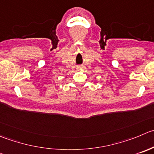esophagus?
<instances>
[{
  "label": "esophagus",
  "instance_id": "esophagus-1",
  "mask_svg": "<svg viewBox=\"0 0 154 154\" xmlns=\"http://www.w3.org/2000/svg\"><path fill=\"white\" fill-rule=\"evenodd\" d=\"M77 69H82V68H83V66H82V65H78V66H77Z\"/></svg>",
  "mask_w": 154,
  "mask_h": 154
}]
</instances>
